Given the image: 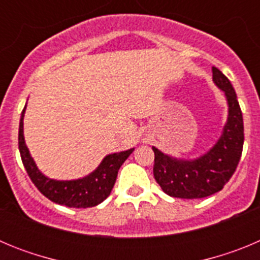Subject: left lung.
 Listing matches in <instances>:
<instances>
[{
    "label": "left lung",
    "mask_w": 260,
    "mask_h": 260,
    "mask_svg": "<svg viewBox=\"0 0 260 260\" xmlns=\"http://www.w3.org/2000/svg\"><path fill=\"white\" fill-rule=\"evenodd\" d=\"M213 83L225 93L228 118L212 148L192 160L177 158L152 147L153 176L165 194L181 199L206 198L220 191L236 172L243 147V118L229 79L212 68Z\"/></svg>",
    "instance_id": "obj_1"
}]
</instances>
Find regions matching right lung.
Listing matches in <instances>:
<instances>
[{
    "instance_id": "right-lung-1",
    "label": "right lung",
    "mask_w": 260,
    "mask_h": 260,
    "mask_svg": "<svg viewBox=\"0 0 260 260\" xmlns=\"http://www.w3.org/2000/svg\"><path fill=\"white\" fill-rule=\"evenodd\" d=\"M26 107L20 114L18 144H19V152L23 165L39 191L54 203L66 206V207H95L103 201H105L113 189L119 168L125 162L126 158L132 155L134 148L107 155L95 171L91 172L88 176L83 177V178L70 181L53 180L39 171V168L36 167L35 161L27 148L26 142H24L23 118H24Z\"/></svg>"
}]
</instances>
